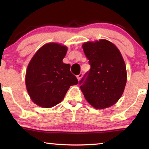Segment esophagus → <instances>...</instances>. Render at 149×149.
I'll list each match as a JSON object with an SVG mask.
<instances>
[{"mask_svg": "<svg viewBox=\"0 0 149 149\" xmlns=\"http://www.w3.org/2000/svg\"><path fill=\"white\" fill-rule=\"evenodd\" d=\"M82 76H83V74H82V73H80V74H79V75H77V79L79 81V80L81 79V78L82 77Z\"/></svg>", "mask_w": 149, "mask_h": 149, "instance_id": "esophagus-1", "label": "esophagus"}]
</instances>
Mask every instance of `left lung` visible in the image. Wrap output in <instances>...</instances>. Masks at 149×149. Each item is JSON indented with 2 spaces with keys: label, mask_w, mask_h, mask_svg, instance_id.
Masks as SVG:
<instances>
[{
  "label": "left lung",
  "mask_w": 149,
  "mask_h": 149,
  "mask_svg": "<svg viewBox=\"0 0 149 149\" xmlns=\"http://www.w3.org/2000/svg\"><path fill=\"white\" fill-rule=\"evenodd\" d=\"M82 47L91 65L79 81L85 99L97 109L114 105L122 97L127 81L120 50L105 39L85 42Z\"/></svg>",
  "instance_id": "1"
}]
</instances>
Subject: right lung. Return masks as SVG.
I'll use <instances>...</instances> for the list:
<instances>
[{
    "label": "right lung",
    "instance_id": "obj_1",
    "mask_svg": "<svg viewBox=\"0 0 149 149\" xmlns=\"http://www.w3.org/2000/svg\"><path fill=\"white\" fill-rule=\"evenodd\" d=\"M68 48L50 42L38 50L27 66L26 85L32 101L43 108H51L64 99L71 85L78 80L70 72V65L62 60Z\"/></svg>",
    "mask_w": 149,
    "mask_h": 149
}]
</instances>
